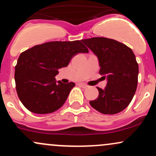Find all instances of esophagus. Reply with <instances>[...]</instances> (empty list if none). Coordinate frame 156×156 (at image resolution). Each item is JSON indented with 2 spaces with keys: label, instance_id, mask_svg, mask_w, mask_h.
<instances>
[{
  "label": "esophagus",
  "instance_id": "34e87169",
  "mask_svg": "<svg viewBox=\"0 0 156 156\" xmlns=\"http://www.w3.org/2000/svg\"><path fill=\"white\" fill-rule=\"evenodd\" d=\"M79 85L80 86V87H83V88H84V89L87 88V87H89L88 85H87V84L83 83H79Z\"/></svg>",
  "mask_w": 156,
  "mask_h": 156
}]
</instances>
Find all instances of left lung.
I'll return each instance as SVG.
<instances>
[{
  "instance_id": "left-lung-1",
  "label": "left lung",
  "mask_w": 156,
  "mask_h": 156,
  "mask_svg": "<svg viewBox=\"0 0 156 156\" xmlns=\"http://www.w3.org/2000/svg\"><path fill=\"white\" fill-rule=\"evenodd\" d=\"M81 42L98 57L100 74L107 79L104 89L98 87V98L91 106L104 114H115L130 104L137 88L139 65L133 51L125 44L105 37Z\"/></svg>"
}]
</instances>
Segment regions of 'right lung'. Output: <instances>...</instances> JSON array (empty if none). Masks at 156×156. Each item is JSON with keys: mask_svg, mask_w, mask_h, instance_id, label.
Wrapping results in <instances>:
<instances>
[{"mask_svg": "<svg viewBox=\"0 0 156 156\" xmlns=\"http://www.w3.org/2000/svg\"><path fill=\"white\" fill-rule=\"evenodd\" d=\"M88 52L79 40L46 42L23 52L15 66V80L23 105L40 114L60 108L76 84L56 81L58 69L67 67L75 55Z\"/></svg>", "mask_w": 156, "mask_h": 156, "instance_id": "1", "label": "right lung"}]
</instances>
